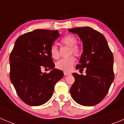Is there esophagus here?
Here are the masks:
<instances>
[{
  "label": "esophagus",
  "instance_id": "34e87169",
  "mask_svg": "<svg viewBox=\"0 0 124 124\" xmlns=\"http://www.w3.org/2000/svg\"><path fill=\"white\" fill-rule=\"evenodd\" d=\"M63 74H64L65 76H67V75H70V73L67 72V71H63Z\"/></svg>",
  "mask_w": 124,
  "mask_h": 124
}]
</instances>
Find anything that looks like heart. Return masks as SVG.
Segmentation results:
<instances>
[{
	"label": "heart",
	"instance_id": "b5f03b06",
	"mask_svg": "<svg viewBox=\"0 0 124 124\" xmlns=\"http://www.w3.org/2000/svg\"><path fill=\"white\" fill-rule=\"evenodd\" d=\"M61 42L66 46H70L69 54H73L76 57L81 55L82 53L81 49L76 44L77 42V39L75 36L71 34L66 35L62 39ZM50 54L52 57L54 59H57L59 57V50L57 45H52L50 48ZM75 61L76 59L75 56L71 55L68 57L61 59L57 61L55 63V67L63 71H70L75 63Z\"/></svg>",
	"mask_w": 124,
	"mask_h": 124
}]
</instances>
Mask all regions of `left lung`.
I'll list each match as a JSON object with an SVG mask.
<instances>
[{
    "label": "left lung",
    "instance_id": "1",
    "mask_svg": "<svg viewBox=\"0 0 124 124\" xmlns=\"http://www.w3.org/2000/svg\"><path fill=\"white\" fill-rule=\"evenodd\" d=\"M78 34L83 44L77 70H85L86 75L73 73L75 81L70 88L73 99L85 106L95 105L102 101L114 79V57L102 33L89 27L69 29Z\"/></svg>",
    "mask_w": 124,
    "mask_h": 124
}]
</instances>
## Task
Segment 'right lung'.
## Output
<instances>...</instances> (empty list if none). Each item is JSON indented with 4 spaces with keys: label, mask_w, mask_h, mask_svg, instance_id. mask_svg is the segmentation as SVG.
<instances>
[{
    "label": "right lung",
    "mask_w": 124,
    "mask_h": 124,
    "mask_svg": "<svg viewBox=\"0 0 124 124\" xmlns=\"http://www.w3.org/2000/svg\"><path fill=\"white\" fill-rule=\"evenodd\" d=\"M58 31L37 29L19 36L10 55V78L19 97L30 106H40L53 95L54 85L63 77L55 65L50 48L59 37ZM43 68L51 69L42 73Z\"/></svg>",
    "instance_id": "right-lung-1"
}]
</instances>
